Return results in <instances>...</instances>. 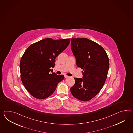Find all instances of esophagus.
Instances as JSON below:
<instances>
[{
  "label": "esophagus",
  "instance_id": "esophagus-1",
  "mask_svg": "<svg viewBox=\"0 0 133 133\" xmlns=\"http://www.w3.org/2000/svg\"><path fill=\"white\" fill-rule=\"evenodd\" d=\"M64 77H65V78H68L69 76L67 75H64Z\"/></svg>",
  "mask_w": 133,
  "mask_h": 133
}]
</instances>
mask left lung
Instances as JSON below:
<instances>
[{"label":"left lung","mask_w":133,"mask_h":133,"mask_svg":"<svg viewBox=\"0 0 133 133\" xmlns=\"http://www.w3.org/2000/svg\"><path fill=\"white\" fill-rule=\"evenodd\" d=\"M71 49L78 67L83 69V78H75L70 90L79 100L90 101L103 88L109 68L107 53L101 45L85 38H71Z\"/></svg>","instance_id":"obj_1"}]
</instances>
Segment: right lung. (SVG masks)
I'll return each instance as SVG.
<instances>
[{"label": "right lung", "mask_w": 133, "mask_h": 133, "mask_svg": "<svg viewBox=\"0 0 133 133\" xmlns=\"http://www.w3.org/2000/svg\"><path fill=\"white\" fill-rule=\"evenodd\" d=\"M70 40L45 38L26 49L20 61L21 78L32 97L39 99L49 97L64 79L63 75L50 74V68L54 67L56 58L67 48Z\"/></svg>", "instance_id": "1"}]
</instances>
